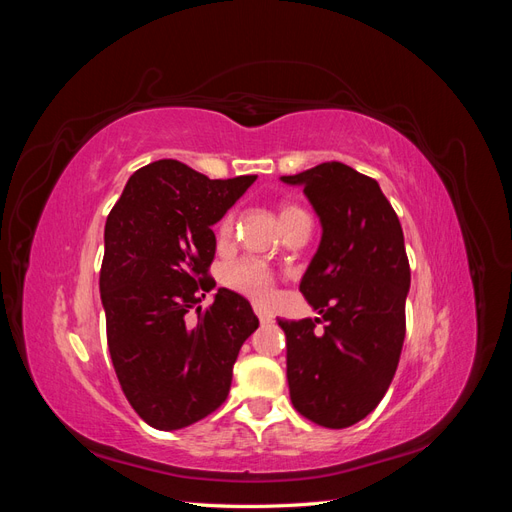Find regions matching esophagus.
Instances as JSON below:
<instances>
[{
    "label": "esophagus",
    "mask_w": 512,
    "mask_h": 512,
    "mask_svg": "<svg viewBox=\"0 0 512 512\" xmlns=\"http://www.w3.org/2000/svg\"><path fill=\"white\" fill-rule=\"evenodd\" d=\"M254 312H256V316H258V320L260 322H271V312H267V309L265 307H262V305H254Z\"/></svg>",
    "instance_id": "1"
}]
</instances>
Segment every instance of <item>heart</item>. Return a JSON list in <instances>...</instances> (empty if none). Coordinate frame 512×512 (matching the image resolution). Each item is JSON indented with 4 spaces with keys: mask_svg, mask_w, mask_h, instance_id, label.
Returning <instances> with one entry per match:
<instances>
[{
    "mask_svg": "<svg viewBox=\"0 0 512 512\" xmlns=\"http://www.w3.org/2000/svg\"><path fill=\"white\" fill-rule=\"evenodd\" d=\"M288 211H294V207L284 209L282 215ZM232 228H235V213H228L220 222L218 235L226 239L232 235ZM226 284L239 292L250 294V297L258 301H269L273 297V275L265 265H260L256 260H239L235 265H230L226 269Z\"/></svg>",
    "mask_w": 512,
    "mask_h": 512,
    "instance_id": "1",
    "label": "heart"
}]
</instances>
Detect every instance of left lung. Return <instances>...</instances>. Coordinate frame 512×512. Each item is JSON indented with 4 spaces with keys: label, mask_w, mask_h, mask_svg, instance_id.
Segmentation results:
<instances>
[{
    "label": "left lung",
    "mask_w": 512,
    "mask_h": 512,
    "mask_svg": "<svg viewBox=\"0 0 512 512\" xmlns=\"http://www.w3.org/2000/svg\"><path fill=\"white\" fill-rule=\"evenodd\" d=\"M280 179L301 185L322 226L299 284L320 318L277 320L290 401L309 421L344 429L380 404L399 363L410 290L404 230L378 181L342 162Z\"/></svg>",
    "instance_id": "8db88e82"
}]
</instances>
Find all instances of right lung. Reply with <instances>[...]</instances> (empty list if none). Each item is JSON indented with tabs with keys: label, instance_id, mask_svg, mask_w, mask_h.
Returning <instances> with one entry per match:
<instances>
[{
	"label": "right lung",
	"instance_id": "right-lung-1",
	"mask_svg": "<svg viewBox=\"0 0 512 512\" xmlns=\"http://www.w3.org/2000/svg\"><path fill=\"white\" fill-rule=\"evenodd\" d=\"M256 175L209 179L177 160L151 162L128 179L104 226L100 297L115 374L136 414L160 431L188 427L222 406L232 365L258 329L245 297L209 292L215 235Z\"/></svg>",
	"mask_w": 512,
	"mask_h": 512
}]
</instances>
